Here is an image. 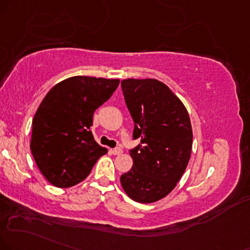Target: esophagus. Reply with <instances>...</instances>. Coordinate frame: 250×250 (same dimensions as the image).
I'll return each mask as SVG.
<instances>
[{"mask_svg": "<svg viewBox=\"0 0 250 250\" xmlns=\"http://www.w3.org/2000/svg\"><path fill=\"white\" fill-rule=\"evenodd\" d=\"M111 153H112L113 155H119V154L123 153V149L120 148V147H116V148L111 149Z\"/></svg>", "mask_w": 250, "mask_h": 250, "instance_id": "34e87169", "label": "esophagus"}]
</instances>
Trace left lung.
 <instances>
[{
	"label": "left lung",
	"mask_w": 250,
	"mask_h": 250,
	"mask_svg": "<svg viewBox=\"0 0 250 250\" xmlns=\"http://www.w3.org/2000/svg\"><path fill=\"white\" fill-rule=\"evenodd\" d=\"M122 90L134 123L132 138H139L140 144L130 149L133 166L120 176V183L135 202H156L176 187L189 162V115L174 92L158 80H123Z\"/></svg>",
	"instance_id": "obj_1"
}]
</instances>
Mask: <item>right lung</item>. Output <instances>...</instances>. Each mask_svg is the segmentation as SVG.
Segmentation results:
<instances>
[{
	"label": "right lung",
	"instance_id": "1",
	"mask_svg": "<svg viewBox=\"0 0 250 250\" xmlns=\"http://www.w3.org/2000/svg\"><path fill=\"white\" fill-rule=\"evenodd\" d=\"M119 80L74 76L47 92L32 122L31 152L50 183L69 188L90 174L107 149L90 131L94 112L112 96Z\"/></svg>",
	"mask_w": 250,
	"mask_h": 250
}]
</instances>
